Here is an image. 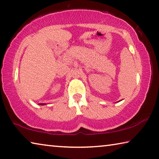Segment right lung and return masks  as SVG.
<instances>
[{
	"mask_svg": "<svg viewBox=\"0 0 159 159\" xmlns=\"http://www.w3.org/2000/svg\"><path fill=\"white\" fill-rule=\"evenodd\" d=\"M39 105H46V104H45V103H39Z\"/></svg>",
	"mask_w": 159,
	"mask_h": 159,
	"instance_id": "right-lung-1",
	"label": "right lung"
}]
</instances>
